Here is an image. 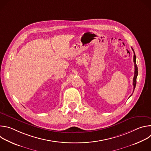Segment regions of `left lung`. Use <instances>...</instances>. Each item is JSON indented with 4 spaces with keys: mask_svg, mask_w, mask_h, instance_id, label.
Instances as JSON below:
<instances>
[{
    "mask_svg": "<svg viewBox=\"0 0 151 151\" xmlns=\"http://www.w3.org/2000/svg\"><path fill=\"white\" fill-rule=\"evenodd\" d=\"M133 51V52H134V57H133V61H134V78H133V86H134V90L135 89V87H136V79H137V75H138V69H137V64H136V56L135 55V53H134V51L133 50V49L132 48ZM134 90H133V91H134ZM132 96V95H131Z\"/></svg>",
    "mask_w": 151,
    "mask_h": 151,
    "instance_id": "left-lung-1",
    "label": "left lung"
}]
</instances>
